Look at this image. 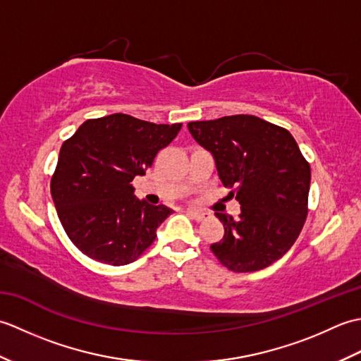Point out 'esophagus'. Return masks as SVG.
Returning <instances> with one entry per match:
<instances>
[{"label": "esophagus", "instance_id": "obj_1", "mask_svg": "<svg viewBox=\"0 0 361 361\" xmlns=\"http://www.w3.org/2000/svg\"><path fill=\"white\" fill-rule=\"evenodd\" d=\"M186 214L189 217H192L194 220H197V221H202V220H204L206 219V216H208V214L206 212H202V211H194V209H188L186 211Z\"/></svg>", "mask_w": 361, "mask_h": 361}]
</instances>
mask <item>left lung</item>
Wrapping results in <instances>:
<instances>
[{"label": "left lung", "mask_w": 361, "mask_h": 361, "mask_svg": "<svg viewBox=\"0 0 361 361\" xmlns=\"http://www.w3.org/2000/svg\"><path fill=\"white\" fill-rule=\"evenodd\" d=\"M194 140L212 153L239 217L216 212L225 235L211 245L235 273L257 271L291 248L307 217L310 164L288 130L252 114L189 122Z\"/></svg>", "instance_id": "8db88e82"}]
</instances>
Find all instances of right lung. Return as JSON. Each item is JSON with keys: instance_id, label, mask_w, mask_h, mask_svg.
<instances>
[{"instance_id": "right-lung-1", "label": "right lung", "mask_w": 361, "mask_h": 361, "mask_svg": "<svg viewBox=\"0 0 361 361\" xmlns=\"http://www.w3.org/2000/svg\"><path fill=\"white\" fill-rule=\"evenodd\" d=\"M180 128L114 113L85 121L63 142L51 195L65 233L83 255L119 267L153 243L172 209L137 200L132 181L145 175Z\"/></svg>"}]
</instances>
